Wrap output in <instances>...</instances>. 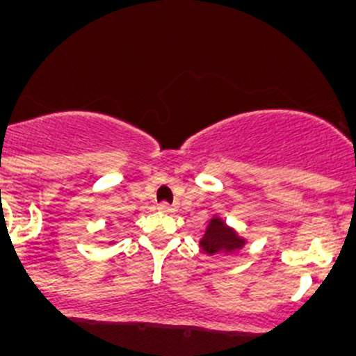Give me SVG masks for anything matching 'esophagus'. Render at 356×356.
Wrapping results in <instances>:
<instances>
[{
	"mask_svg": "<svg viewBox=\"0 0 356 356\" xmlns=\"http://www.w3.org/2000/svg\"><path fill=\"white\" fill-rule=\"evenodd\" d=\"M157 207H159L161 211H164V213H173V211L177 209V206H173V204H168V202H161Z\"/></svg>",
	"mask_w": 356,
	"mask_h": 356,
	"instance_id": "obj_1",
	"label": "esophagus"
}]
</instances>
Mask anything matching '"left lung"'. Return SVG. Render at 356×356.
<instances>
[{"mask_svg":"<svg viewBox=\"0 0 356 356\" xmlns=\"http://www.w3.org/2000/svg\"><path fill=\"white\" fill-rule=\"evenodd\" d=\"M200 249L206 254H234L235 251L244 248L245 241L238 237L237 232L228 227L221 218L214 216L206 228V234L200 238Z\"/></svg>","mask_w":356,"mask_h":356,"instance_id":"8db88e82","label":"left lung"}]
</instances>
